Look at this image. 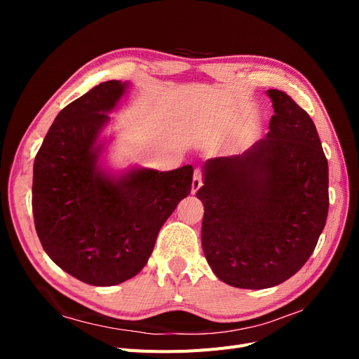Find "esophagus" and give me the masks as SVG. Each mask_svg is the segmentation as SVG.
<instances>
[{
  "label": "esophagus",
  "instance_id": "34e87169",
  "mask_svg": "<svg viewBox=\"0 0 359 359\" xmlns=\"http://www.w3.org/2000/svg\"><path fill=\"white\" fill-rule=\"evenodd\" d=\"M201 187H202V175H201L199 170H196V172H194L193 182H191V193H196Z\"/></svg>",
  "mask_w": 359,
  "mask_h": 359
}]
</instances>
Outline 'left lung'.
<instances>
[{
    "mask_svg": "<svg viewBox=\"0 0 359 359\" xmlns=\"http://www.w3.org/2000/svg\"><path fill=\"white\" fill-rule=\"evenodd\" d=\"M269 133L241 156L205 163L202 248L226 285L266 289L307 262L328 217V161L309 114L266 91Z\"/></svg>",
    "mask_w": 359,
    "mask_h": 359,
    "instance_id": "8db88e82",
    "label": "left lung"
}]
</instances>
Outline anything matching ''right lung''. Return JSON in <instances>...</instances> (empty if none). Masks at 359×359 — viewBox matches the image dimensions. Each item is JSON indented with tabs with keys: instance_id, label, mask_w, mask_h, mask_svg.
Masks as SVG:
<instances>
[{
	"instance_id": "right-lung-1",
	"label": "right lung",
	"mask_w": 359,
	"mask_h": 359,
	"mask_svg": "<svg viewBox=\"0 0 359 359\" xmlns=\"http://www.w3.org/2000/svg\"><path fill=\"white\" fill-rule=\"evenodd\" d=\"M127 83L107 81L57 115L34 160L32 214L48 256L74 278L114 286L135 277L161 226L191 191L193 168L111 175L97 144Z\"/></svg>"
}]
</instances>
